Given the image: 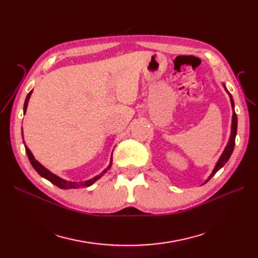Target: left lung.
Returning a JSON list of instances; mask_svg holds the SVG:
<instances>
[{
    "label": "left lung",
    "instance_id": "left-lung-1",
    "mask_svg": "<svg viewBox=\"0 0 258 258\" xmlns=\"http://www.w3.org/2000/svg\"><path fill=\"white\" fill-rule=\"evenodd\" d=\"M225 89H226V87H225ZM226 91H227V93H228L229 97H230V102H231V106H232V121H231V134H230V139H229V142H228L227 146L225 147V150H224V152H223V154H222V156H221V158L218 159V161H217V163H216V166H215V168H214V170H213L212 174H211V175L209 176V178L205 182V184L209 181V179H210L211 177H212V176L217 172L218 170H220L223 166H225V163L228 161L229 157H230L232 152H233V148H235L238 118H237V114H236L235 110H233V107H235V103H233L232 97H231V95H230L229 91H228L227 89H226Z\"/></svg>",
    "mask_w": 258,
    "mask_h": 258
}]
</instances>
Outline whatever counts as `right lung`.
I'll use <instances>...</instances> for the list:
<instances>
[{"label": "right lung", "mask_w": 258, "mask_h": 258, "mask_svg": "<svg viewBox=\"0 0 258 258\" xmlns=\"http://www.w3.org/2000/svg\"><path fill=\"white\" fill-rule=\"evenodd\" d=\"M31 93H32V90H31V91L28 93V96H27V98H26L25 106H23V113H26V111H27V106H28L29 99H30V97H31ZM23 144H25L26 153H27V155H28V158H29V160H30V162H31V165H32V167L35 169L36 172H37L38 174H40L41 176H43L44 178L48 179V181L51 182L52 184L58 186L59 188H62V189L77 188V187H81V186H90V185H92L93 183H95V182L97 181V179H99L101 176H102V175L106 172V171L111 168V166H112V158H111L110 166H108L100 175H97V176H95L93 178L88 179V181H85V182H68V181H66V179H62L61 177H59V176H57V175H54L53 173L50 172V171H48L45 167H43V166L41 165V163L38 162V161L34 158V156L32 155V153H31L29 148L27 147L25 141H23Z\"/></svg>", "instance_id": "right-lung-1"}]
</instances>
